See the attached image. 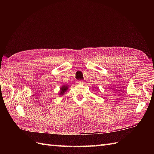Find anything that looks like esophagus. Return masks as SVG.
Instances as JSON below:
<instances>
[{"label": "esophagus", "mask_w": 154, "mask_h": 154, "mask_svg": "<svg viewBox=\"0 0 154 154\" xmlns=\"http://www.w3.org/2000/svg\"><path fill=\"white\" fill-rule=\"evenodd\" d=\"M76 83H77V84H82V83H83V82L81 81V80H78L76 82Z\"/></svg>", "instance_id": "obj_1"}]
</instances>
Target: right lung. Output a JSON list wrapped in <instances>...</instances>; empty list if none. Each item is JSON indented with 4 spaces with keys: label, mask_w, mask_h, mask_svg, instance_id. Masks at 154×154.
Wrapping results in <instances>:
<instances>
[{
    "label": "right lung",
    "mask_w": 154,
    "mask_h": 154,
    "mask_svg": "<svg viewBox=\"0 0 154 154\" xmlns=\"http://www.w3.org/2000/svg\"><path fill=\"white\" fill-rule=\"evenodd\" d=\"M60 88H61V91H60V95H62V94H64L65 92H66V91H67V89L68 88V86H67V85H64V86Z\"/></svg>",
    "instance_id": "1"
}]
</instances>
